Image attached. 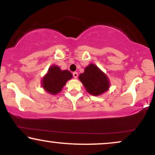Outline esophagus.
Returning <instances> with one entry per match:
<instances>
[{
	"label": "esophagus",
	"mask_w": 155,
	"mask_h": 155,
	"mask_svg": "<svg viewBox=\"0 0 155 155\" xmlns=\"http://www.w3.org/2000/svg\"><path fill=\"white\" fill-rule=\"evenodd\" d=\"M73 76H74V77L76 79V78L78 77V73L77 72H74L73 73Z\"/></svg>",
	"instance_id": "34e87169"
}]
</instances>
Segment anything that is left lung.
<instances>
[{"label": "left lung", "instance_id": "8db88e82", "mask_svg": "<svg viewBox=\"0 0 155 155\" xmlns=\"http://www.w3.org/2000/svg\"><path fill=\"white\" fill-rule=\"evenodd\" d=\"M79 79L90 95L98 96L108 91L110 87L108 77L95 64H89L84 71L79 76Z\"/></svg>", "mask_w": 155, "mask_h": 155}]
</instances>
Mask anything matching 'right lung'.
I'll use <instances>...</instances> for the list:
<instances>
[{
	"label": "right lung",
	"mask_w": 155,
	"mask_h": 155,
	"mask_svg": "<svg viewBox=\"0 0 155 155\" xmlns=\"http://www.w3.org/2000/svg\"><path fill=\"white\" fill-rule=\"evenodd\" d=\"M72 77V74L69 71L61 70L56 65H51L42 78L41 86L48 93L56 95L62 91L67 81Z\"/></svg>",
	"instance_id": "1"
}]
</instances>
